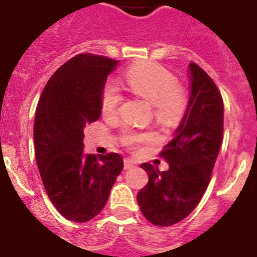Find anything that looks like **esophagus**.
<instances>
[{
	"mask_svg": "<svg viewBox=\"0 0 257 257\" xmlns=\"http://www.w3.org/2000/svg\"><path fill=\"white\" fill-rule=\"evenodd\" d=\"M135 165H136V162L135 161H133V160H130V158H126V160H124V170H130V169H133V167H135Z\"/></svg>",
	"mask_w": 257,
	"mask_h": 257,
	"instance_id": "esophagus-1",
	"label": "esophagus"
}]
</instances>
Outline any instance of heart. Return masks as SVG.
<instances>
[{
    "instance_id": "heart-1",
    "label": "heart",
    "mask_w": 257,
    "mask_h": 257,
    "mask_svg": "<svg viewBox=\"0 0 257 257\" xmlns=\"http://www.w3.org/2000/svg\"><path fill=\"white\" fill-rule=\"evenodd\" d=\"M127 87L136 96L143 97L154 108V115L161 122L179 121L188 108V95L178 86V79L169 69L153 63H145L131 67L124 76ZM122 103L119 88L113 83H106L101 94V112L105 115L117 113ZM147 135L126 136L127 144L147 142Z\"/></svg>"
}]
</instances>
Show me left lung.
I'll return each instance as SVG.
<instances>
[{
    "instance_id": "obj_1",
    "label": "left lung",
    "mask_w": 257,
    "mask_h": 257,
    "mask_svg": "<svg viewBox=\"0 0 257 257\" xmlns=\"http://www.w3.org/2000/svg\"><path fill=\"white\" fill-rule=\"evenodd\" d=\"M190 96L183 119L160 156L167 171L151 163L142 169L148 184L138 193L145 219L157 226L181 221L198 206L210 183L222 142L224 104L216 85L205 70L189 64Z\"/></svg>"
}]
</instances>
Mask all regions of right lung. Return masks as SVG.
I'll return each mask as SVG.
<instances>
[{"label": "right lung", "mask_w": 257, "mask_h": 257, "mask_svg": "<svg viewBox=\"0 0 257 257\" xmlns=\"http://www.w3.org/2000/svg\"><path fill=\"white\" fill-rule=\"evenodd\" d=\"M118 60L79 54L47 81L36 109V161L47 196L74 222H86L105 206L123 169L117 153H83V128L99 119L101 94Z\"/></svg>", "instance_id": "obj_1"}]
</instances>
